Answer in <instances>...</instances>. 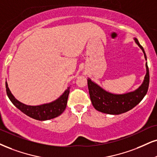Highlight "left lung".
I'll return each instance as SVG.
<instances>
[{
  "label": "left lung",
  "mask_w": 157,
  "mask_h": 157,
  "mask_svg": "<svg viewBox=\"0 0 157 157\" xmlns=\"http://www.w3.org/2000/svg\"><path fill=\"white\" fill-rule=\"evenodd\" d=\"M134 40L142 49L145 59L147 60L146 55L143 46L140 45L136 38H134ZM146 74L140 86L134 91L124 94H115L108 92L95 82H92L91 78H88L89 92L94 108L97 111L102 113L112 114V115H119L132 109L144 99L148 92V86H149V71H148L147 62L146 63Z\"/></svg>",
  "instance_id": "8db88e82"
}]
</instances>
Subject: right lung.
Masks as SVG:
<instances>
[{"label":"right lung","instance_id":"1","mask_svg":"<svg viewBox=\"0 0 157 157\" xmlns=\"http://www.w3.org/2000/svg\"><path fill=\"white\" fill-rule=\"evenodd\" d=\"M6 93L9 100L22 113L34 119L46 121V120H49L59 117L63 113V111L66 108L71 86H69L57 99L52 102L38 105H26L17 100L11 92L6 82Z\"/></svg>","mask_w":157,"mask_h":157}]
</instances>
